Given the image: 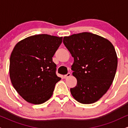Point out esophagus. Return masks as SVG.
<instances>
[{
  "label": "esophagus",
  "mask_w": 128,
  "mask_h": 128,
  "mask_svg": "<svg viewBox=\"0 0 128 128\" xmlns=\"http://www.w3.org/2000/svg\"><path fill=\"white\" fill-rule=\"evenodd\" d=\"M70 76H71V73H68L67 74H66V75L64 76V78H67L70 77Z\"/></svg>",
  "instance_id": "34e87169"
}]
</instances>
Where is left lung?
Returning a JSON list of instances; mask_svg holds the SVG:
<instances>
[{
    "label": "left lung",
    "mask_w": 128,
    "mask_h": 128,
    "mask_svg": "<svg viewBox=\"0 0 128 128\" xmlns=\"http://www.w3.org/2000/svg\"><path fill=\"white\" fill-rule=\"evenodd\" d=\"M63 42L74 58L72 74L77 85L70 88L83 104L97 102L112 84L117 67L115 48L108 40L90 32L64 36Z\"/></svg>",
    "instance_id": "8db88e82"
}]
</instances>
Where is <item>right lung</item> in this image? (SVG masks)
<instances>
[{
    "label": "right lung",
    "instance_id": "obj_1",
    "mask_svg": "<svg viewBox=\"0 0 128 128\" xmlns=\"http://www.w3.org/2000/svg\"><path fill=\"white\" fill-rule=\"evenodd\" d=\"M62 37L38 34L16 44L11 52L10 77L17 92L30 104L39 105L48 100L61 78L56 74L52 57Z\"/></svg>",
    "mask_w": 128,
    "mask_h": 128
}]
</instances>
